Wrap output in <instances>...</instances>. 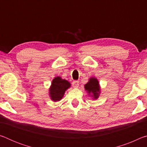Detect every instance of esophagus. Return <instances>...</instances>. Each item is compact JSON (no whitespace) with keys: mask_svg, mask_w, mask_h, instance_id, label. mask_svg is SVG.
<instances>
[{"mask_svg":"<svg viewBox=\"0 0 147 147\" xmlns=\"http://www.w3.org/2000/svg\"><path fill=\"white\" fill-rule=\"evenodd\" d=\"M73 86L74 88H78L79 86V82L78 80H74L73 82Z\"/></svg>","mask_w":147,"mask_h":147,"instance_id":"esophagus-1","label":"esophagus"}]
</instances>
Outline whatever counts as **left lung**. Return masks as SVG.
Masks as SVG:
<instances>
[{
  "mask_svg": "<svg viewBox=\"0 0 147 147\" xmlns=\"http://www.w3.org/2000/svg\"><path fill=\"white\" fill-rule=\"evenodd\" d=\"M84 88L89 96H91L93 99H97L100 93V87L99 82L95 77H91L89 82L84 86Z\"/></svg>",
  "mask_w": 147,
  "mask_h": 147,
  "instance_id": "left-lung-1",
  "label": "left lung"
}]
</instances>
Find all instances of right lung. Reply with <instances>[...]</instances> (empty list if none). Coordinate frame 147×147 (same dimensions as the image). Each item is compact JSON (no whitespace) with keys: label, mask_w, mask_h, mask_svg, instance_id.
<instances>
[{"label":"right lung","mask_w":147,"mask_h":147,"mask_svg":"<svg viewBox=\"0 0 147 147\" xmlns=\"http://www.w3.org/2000/svg\"><path fill=\"white\" fill-rule=\"evenodd\" d=\"M71 87V83L61 76H56L52 81L51 86L49 88V96L54 102L61 100L67 89Z\"/></svg>","instance_id":"obj_1"}]
</instances>
